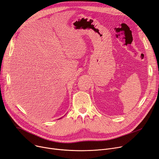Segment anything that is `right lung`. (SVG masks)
Returning <instances> with one entry per match:
<instances>
[{"label": "right lung", "instance_id": "right-lung-1", "mask_svg": "<svg viewBox=\"0 0 159 159\" xmlns=\"http://www.w3.org/2000/svg\"><path fill=\"white\" fill-rule=\"evenodd\" d=\"M59 119H61V118H59Z\"/></svg>", "mask_w": 159, "mask_h": 159}]
</instances>
